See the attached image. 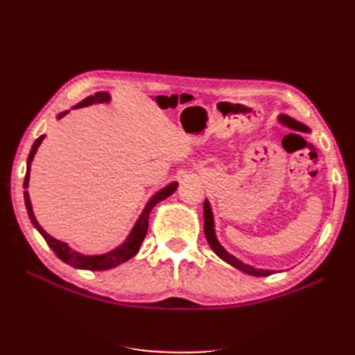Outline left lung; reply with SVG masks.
Returning a JSON list of instances; mask_svg holds the SVG:
<instances>
[{"label": "left lung", "mask_w": 355, "mask_h": 355, "mask_svg": "<svg viewBox=\"0 0 355 355\" xmlns=\"http://www.w3.org/2000/svg\"><path fill=\"white\" fill-rule=\"evenodd\" d=\"M279 120L286 127H290L293 130H299V131H307L309 133V127H305L304 123L297 122V120L291 119L290 116H285V114H282L279 117ZM203 218H205V227H203V230H205V236H207V241L208 244L211 245V249L216 255L222 260L227 261L228 264H232L233 268L239 269V271H243L249 275H255V277H268V275L274 274V271H269V269H257L254 266H250V264H245L243 261H239L236 257H233L232 254H228V252L222 248L220 243L218 241V238H216V232H214V219H213V211H211V207H209V202L205 200L203 202Z\"/></svg>", "instance_id": "8db88e82"}]
</instances>
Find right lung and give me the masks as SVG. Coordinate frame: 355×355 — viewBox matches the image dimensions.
<instances>
[{
    "label": "right lung",
    "mask_w": 355,
    "mask_h": 355,
    "mask_svg": "<svg viewBox=\"0 0 355 355\" xmlns=\"http://www.w3.org/2000/svg\"><path fill=\"white\" fill-rule=\"evenodd\" d=\"M110 100H111V95L107 94V92H97L95 95H91V97L84 98L83 101H80V103H78L73 107H83V106L94 105V103H107V101H110ZM67 112L69 111L61 112L58 116V119L64 117ZM44 137H45V135H42L40 137H37V139H35V142L33 144L31 152H29L28 163H26L25 183H23V188H25V189L28 188V184H29V171H31V163H33V159H34V155H35V152H37V148H39V146L42 144V141H44ZM177 186H178V183L173 182L171 184H167L166 188H163L161 191L156 192V194L152 197V199L147 202L146 208H144L142 214L139 216V219H137V222L135 224L133 230H131L128 238L125 239V241L120 244L119 248H116V249L111 250V252H106V254H101V255H83V254H80V252L70 249L67 243H62V241H59V239L48 235V233L44 230V228L40 227L37 219H35L34 211H33V207H31V200H29L28 191H25V205H26L28 216H29V219H31L33 225L37 228L40 235L45 238L46 244L50 245V248L53 249V252H55V254L59 258H61L64 263H67V264H70V266L78 268V269H87V271H106V269L116 268V266H119V264H122V263H125L127 260H130L131 257H135L137 252H139V248H141V244L144 241V238H146V235H147L148 214H150V211H152V208L156 205V203H159L161 200H164L169 196H172L173 192H175Z\"/></svg>",
    "instance_id": "obj_1"
}]
</instances>
